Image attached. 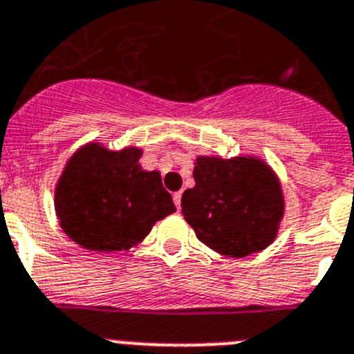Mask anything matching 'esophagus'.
I'll use <instances>...</instances> for the list:
<instances>
[{
    "mask_svg": "<svg viewBox=\"0 0 354 354\" xmlns=\"http://www.w3.org/2000/svg\"><path fill=\"white\" fill-rule=\"evenodd\" d=\"M180 198H183V192H177L174 193V204L177 209H180Z\"/></svg>",
    "mask_w": 354,
    "mask_h": 354,
    "instance_id": "34e87169",
    "label": "esophagus"
}]
</instances>
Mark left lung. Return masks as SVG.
Returning a JSON list of instances; mask_svg holds the SVG:
<instances>
[{
  "label": "left lung",
  "instance_id": "1",
  "mask_svg": "<svg viewBox=\"0 0 354 354\" xmlns=\"http://www.w3.org/2000/svg\"><path fill=\"white\" fill-rule=\"evenodd\" d=\"M195 186L183 193V214L198 240L218 254L243 258L276 240L285 214L277 175L258 157L198 156Z\"/></svg>",
  "mask_w": 354,
  "mask_h": 354
}]
</instances>
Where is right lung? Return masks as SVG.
Segmentation results:
<instances>
[{"label":"right lung","mask_w":354,"mask_h":354,"mask_svg":"<svg viewBox=\"0 0 354 354\" xmlns=\"http://www.w3.org/2000/svg\"><path fill=\"white\" fill-rule=\"evenodd\" d=\"M141 148L87 143L71 156L55 188L62 231L96 252L129 250L175 211L159 171H145Z\"/></svg>","instance_id":"add662e5"}]
</instances>
